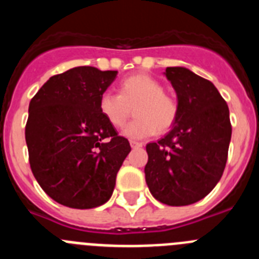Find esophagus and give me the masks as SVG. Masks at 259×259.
<instances>
[{
  "label": "esophagus",
  "mask_w": 259,
  "mask_h": 259,
  "mask_svg": "<svg viewBox=\"0 0 259 259\" xmlns=\"http://www.w3.org/2000/svg\"><path fill=\"white\" fill-rule=\"evenodd\" d=\"M130 144H131L132 148H141V146H143V143H137V141H134V140L130 141Z\"/></svg>",
  "instance_id": "34e87169"
}]
</instances>
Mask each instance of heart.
Wrapping results in <instances>:
<instances>
[{"mask_svg": "<svg viewBox=\"0 0 259 259\" xmlns=\"http://www.w3.org/2000/svg\"><path fill=\"white\" fill-rule=\"evenodd\" d=\"M136 118L124 128L130 139L140 140L159 132H167L175 124L178 102L164 92V87L150 75L137 74L119 83L118 93L104 92L98 100L101 115L114 128H122L134 107Z\"/></svg>", "mask_w": 259, "mask_h": 259, "instance_id": "b5f03b06", "label": "heart"}]
</instances>
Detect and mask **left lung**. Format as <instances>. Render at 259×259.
<instances>
[{
  "label": "left lung",
  "instance_id": "left-lung-1",
  "mask_svg": "<svg viewBox=\"0 0 259 259\" xmlns=\"http://www.w3.org/2000/svg\"><path fill=\"white\" fill-rule=\"evenodd\" d=\"M179 114L171 131L146 145L145 180L153 197L168 206L202 200L221 180L232 127L227 104L209 80L185 67H167Z\"/></svg>",
  "mask_w": 259,
  "mask_h": 259
}]
</instances>
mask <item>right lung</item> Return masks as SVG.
Returning <instances> with one entry per match:
<instances>
[{
	"label": "right lung",
	"instance_id": "obj_1",
	"mask_svg": "<svg viewBox=\"0 0 259 259\" xmlns=\"http://www.w3.org/2000/svg\"><path fill=\"white\" fill-rule=\"evenodd\" d=\"M118 71L80 66L54 75L28 107L26 143L33 176L63 206L93 209L110 200L131 152L98 110Z\"/></svg>",
	"mask_w": 259,
	"mask_h": 259
}]
</instances>
